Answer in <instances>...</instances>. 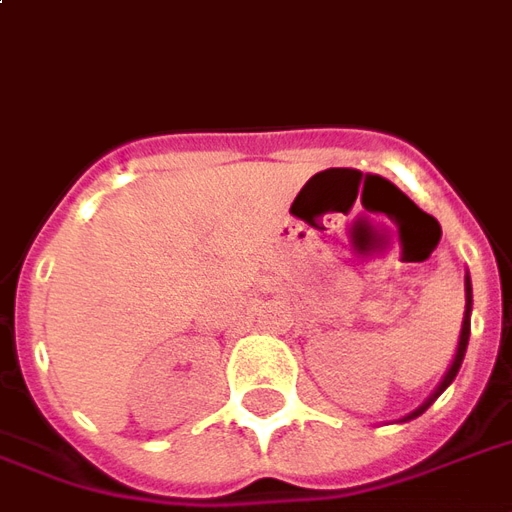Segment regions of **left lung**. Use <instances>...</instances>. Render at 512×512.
I'll return each mask as SVG.
<instances>
[{
  "label": "left lung",
  "mask_w": 512,
  "mask_h": 512,
  "mask_svg": "<svg viewBox=\"0 0 512 512\" xmlns=\"http://www.w3.org/2000/svg\"><path fill=\"white\" fill-rule=\"evenodd\" d=\"M464 301H467V304H464V320H461V333H458L456 355H453V361H450L448 372H445V377L439 380V385H437V388H434V393H431L429 399L423 401L418 410H412L410 415H404V418H401L399 423H407V420L423 415V412L429 410L431 404H434V401L439 399V393L445 391L450 382L456 380V374H458V369H461V361H464V352H467V344H469V317H472V282H469V274H464Z\"/></svg>",
  "instance_id": "obj_1"
}]
</instances>
